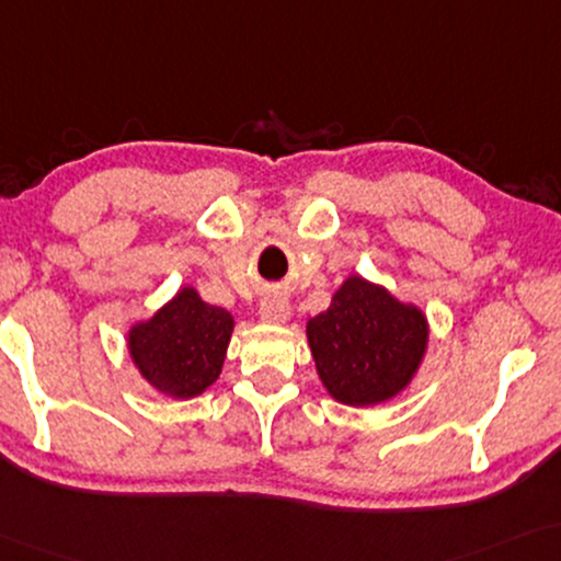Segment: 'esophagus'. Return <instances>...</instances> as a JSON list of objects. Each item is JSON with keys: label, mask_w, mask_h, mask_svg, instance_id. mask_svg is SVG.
Returning a JSON list of instances; mask_svg holds the SVG:
<instances>
[{"label": "esophagus", "mask_w": 561, "mask_h": 561, "mask_svg": "<svg viewBox=\"0 0 561 561\" xmlns=\"http://www.w3.org/2000/svg\"><path fill=\"white\" fill-rule=\"evenodd\" d=\"M291 314V305L287 297L282 295H272L266 297L262 307H259V318H262L264 322H270V325H282V322H287Z\"/></svg>", "instance_id": "34e87169"}]
</instances>
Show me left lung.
Returning <instances> with one entry per match:
<instances>
[{
    "label": "left lung",
    "mask_w": 561,
    "mask_h": 561,
    "mask_svg": "<svg viewBox=\"0 0 561 561\" xmlns=\"http://www.w3.org/2000/svg\"><path fill=\"white\" fill-rule=\"evenodd\" d=\"M430 328L420 307L389 289L348 277L325 312L307 320L314 368L330 397L376 407L404 391L427 353Z\"/></svg>",
    "instance_id": "obj_1"
}]
</instances>
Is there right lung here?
Wrapping results in <instances>:
<instances>
[{
  "label": "right lung",
  "instance_id": "right-lung-1",
  "mask_svg": "<svg viewBox=\"0 0 561 561\" xmlns=\"http://www.w3.org/2000/svg\"><path fill=\"white\" fill-rule=\"evenodd\" d=\"M231 333V312L183 287L152 318L131 325L129 356L164 397L193 399L220 376Z\"/></svg>",
  "mask_w": 561,
  "mask_h": 561
}]
</instances>
